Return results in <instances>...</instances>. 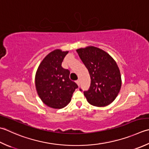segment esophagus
Masks as SVG:
<instances>
[{"label":"esophagus","instance_id":"34e87169","mask_svg":"<svg viewBox=\"0 0 149 149\" xmlns=\"http://www.w3.org/2000/svg\"><path fill=\"white\" fill-rule=\"evenodd\" d=\"M76 83L78 84V86H79V85H80V80H79V79L77 80V81H76Z\"/></svg>","mask_w":149,"mask_h":149}]
</instances>
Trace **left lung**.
<instances>
[{
    "label": "left lung",
    "mask_w": 149,
    "mask_h": 149,
    "mask_svg": "<svg viewBox=\"0 0 149 149\" xmlns=\"http://www.w3.org/2000/svg\"><path fill=\"white\" fill-rule=\"evenodd\" d=\"M76 51L91 79L89 89L83 92L87 101L96 107L110 104L117 97L121 86L120 72L116 61L107 52L94 46Z\"/></svg>",
    "instance_id": "8db88e82"
}]
</instances>
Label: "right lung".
<instances>
[{"label": "right lung", "instance_id": "obj_1", "mask_svg": "<svg viewBox=\"0 0 149 149\" xmlns=\"http://www.w3.org/2000/svg\"><path fill=\"white\" fill-rule=\"evenodd\" d=\"M68 52L55 49L46 55L39 66L36 75V86L40 100L53 109H62L70 101L78 88L70 79V71L62 67V62Z\"/></svg>", "mask_w": 149, "mask_h": 149}]
</instances>
